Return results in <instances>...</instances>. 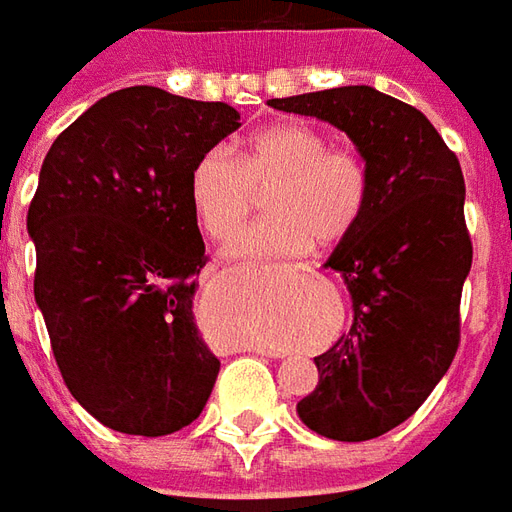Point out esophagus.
I'll return each mask as SVG.
<instances>
[{"label":"esophagus","mask_w":512,"mask_h":512,"mask_svg":"<svg viewBox=\"0 0 512 512\" xmlns=\"http://www.w3.org/2000/svg\"><path fill=\"white\" fill-rule=\"evenodd\" d=\"M290 271H309V266H304V263H290Z\"/></svg>","instance_id":"34e87169"}]
</instances>
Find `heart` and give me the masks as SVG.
Instances as JSON below:
<instances>
[{
  "instance_id": "heart-1",
  "label": "heart",
  "mask_w": 512,
  "mask_h": 512,
  "mask_svg": "<svg viewBox=\"0 0 512 512\" xmlns=\"http://www.w3.org/2000/svg\"><path fill=\"white\" fill-rule=\"evenodd\" d=\"M268 192L271 217L230 241L233 257L301 255L317 241L331 244L361 225L372 173L361 151L328 146L317 127L285 121L252 132L233 149H208L189 173V203L214 241H227Z\"/></svg>"
}]
</instances>
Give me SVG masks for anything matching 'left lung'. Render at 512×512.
Segmentation results:
<instances>
[{
  "label": "left lung",
  "instance_id": "obj_1",
  "mask_svg": "<svg viewBox=\"0 0 512 512\" xmlns=\"http://www.w3.org/2000/svg\"><path fill=\"white\" fill-rule=\"evenodd\" d=\"M268 105L347 132L372 173L361 225L325 263L350 290L352 325L314 358L320 382L295 410L320 437L374 439L429 399L458 350V304L472 268L464 173L418 108L372 86Z\"/></svg>",
  "mask_w": 512,
  "mask_h": 512
}]
</instances>
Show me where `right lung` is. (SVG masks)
Segmentation results:
<instances>
[{"mask_svg":"<svg viewBox=\"0 0 512 512\" xmlns=\"http://www.w3.org/2000/svg\"><path fill=\"white\" fill-rule=\"evenodd\" d=\"M238 127L225 102L130 86L45 154L26 217L34 301L64 385L108 429L173 434L211 396L219 361L192 314L206 246L189 173Z\"/></svg>","mask_w":512,"mask_h":512,"instance_id":"add662e5","label":"right lung"}]
</instances>
